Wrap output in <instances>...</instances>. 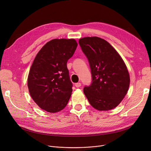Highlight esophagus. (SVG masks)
<instances>
[{
    "instance_id": "esophagus-1",
    "label": "esophagus",
    "mask_w": 151,
    "mask_h": 151,
    "mask_svg": "<svg viewBox=\"0 0 151 151\" xmlns=\"http://www.w3.org/2000/svg\"><path fill=\"white\" fill-rule=\"evenodd\" d=\"M81 86V84L80 83H78L75 84V86L76 87V88H79V87H80Z\"/></svg>"
}]
</instances>
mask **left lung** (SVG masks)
<instances>
[{"mask_svg": "<svg viewBox=\"0 0 151 151\" xmlns=\"http://www.w3.org/2000/svg\"><path fill=\"white\" fill-rule=\"evenodd\" d=\"M88 59L92 83L85 86L84 93L91 105L99 111L116 108L127 93L129 71L121 55L104 39L97 37L79 40Z\"/></svg>", "mask_w": 151, "mask_h": 151, "instance_id": "1", "label": "left lung"}]
</instances>
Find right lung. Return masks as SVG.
<instances>
[{"instance_id": "obj_1", "label": "right lung", "mask_w": 151, "mask_h": 151, "mask_svg": "<svg viewBox=\"0 0 151 151\" xmlns=\"http://www.w3.org/2000/svg\"><path fill=\"white\" fill-rule=\"evenodd\" d=\"M78 44L75 39H53L37 54L27 79L31 97L46 111L56 113L64 108L72 92L67 63Z\"/></svg>"}]
</instances>
